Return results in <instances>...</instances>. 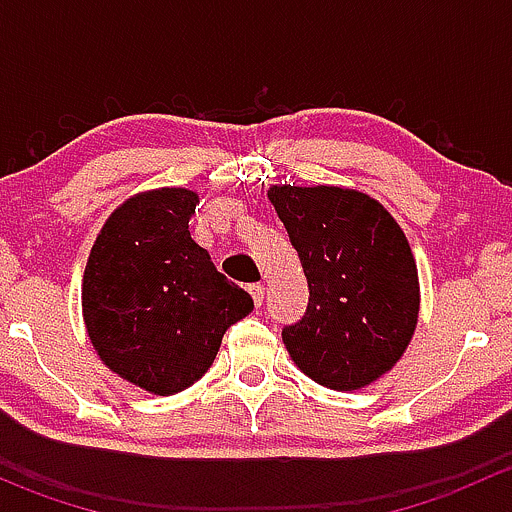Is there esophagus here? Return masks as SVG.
<instances>
[{"label":"esophagus","instance_id":"obj_1","mask_svg":"<svg viewBox=\"0 0 512 512\" xmlns=\"http://www.w3.org/2000/svg\"><path fill=\"white\" fill-rule=\"evenodd\" d=\"M247 289H250L252 302H255V307H260L262 299H265V287H262V285H250Z\"/></svg>","mask_w":512,"mask_h":512}]
</instances>
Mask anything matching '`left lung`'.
<instances>
[{"instance_id":"left-lung-1","label":"left lung","mask_w":512,"mask_h":512,"mask_svg":"<svg viewBox=\"0 0 512 512\" xmlns=\"http://www.w3.org/2000/svg\"><path fill=\"white\" fill-rule=\"evenodd\" d=\"M309 285L307 312L282 329L294 364L334 391L364 389L409 347L418 272L409 240L379 200L334 185H272Z\"/></svg>"}]
</instances>
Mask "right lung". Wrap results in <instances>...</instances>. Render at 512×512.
I'll return each mask as SVG.
<instances>
[{"label": "right lung", "mask_w": 512, "mask_h": 512, "mask_svg": "<svg viewBox=\"0 0 512 512\" xmlns=\"http://www.w3.org/2000/svg\"><path fill=\"white\" fill-rule=\"evenodd\" d=\"M198 203L185 188L133 195L101 227L86 262L91 344L108 369L158 396L195 384L223 334L255 307L190 237Z\"/></svg>", "instance_id": "1"}]
</instances>
